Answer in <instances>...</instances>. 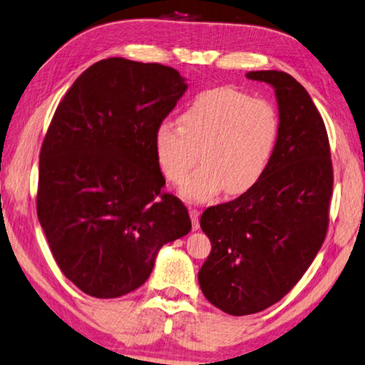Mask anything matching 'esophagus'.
Segmentation results:
<instances>
[{
  "label": "esophagus",
  "mask_w": 365,
  "mask_h": 365,
  "mask_svg": "<svg viewBox=\"0 0 365 365\" xmlns=\"http://www.w3.org/2000/svg\"><path fill=\"white\" fill-rule=\"evenodd\" d=\"M189 215H190V220H192V228L194 230H199V212L197 209H189Z\"/></svg>",
  "instance_id": "1"
}]
</instances>
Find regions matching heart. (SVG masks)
<instances>
[{"label": "heart", "instance_id": "obj_1", "mask_svg": "<svg viewBox=\"0 0 365 365\" xmlns=\"http://www.w3.org/2000/svg\"><path fill=\"white\" fill-rule=\"evenodd\" d=\"M175 122L155 130V156L161 173L179 184L197 161L200 166L181 187L189 200H209L222 187L243 194L259 181L276 150L280 120L266 99L233 88L200 93Z\"/></svg>", "mask_w": 365, "mask_h": 365}]
</instances>
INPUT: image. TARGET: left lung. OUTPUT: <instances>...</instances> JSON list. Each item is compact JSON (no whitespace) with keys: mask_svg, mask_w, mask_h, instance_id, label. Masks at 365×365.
Wrapping results in <instances>:
<instances>
[{"mask_svg":"<svg viewBox=\"0 0 365 365\" xmlns=\"http://www.w3.org/2000/svg\"><path fill=\"white\" fill-rule=\"evenodd\" d=\"M246 76L276 91V150L253 187L200 217L212 251L199 285L212 305L235 317L266 310L299 282L327 237L333 194L327 127L307 89L277 70Z\"/></svg>","mask_w":365,"mask_h":365,"instance_id":"8db88e82","label":"left lung"}]
</instances>
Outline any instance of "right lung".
Segmentation results:
<instances>
[{
  "mask_svg": "<svg viewBox=\"0 0 365 365\" xmlns=\"http://www.w3.org/2000/svg\"><path fill=\"white\" fill-rule=\"evenodd\" d=\"M186 89L171 66L114 57L83 71L55 110L37 217L61 272L88 295L138 289L161 246L190 232L182 202L161 192L153 145Z\"/></svg>",
  "mask_w": 365,
  "mask_h": 365,
  "instance_id": "1",
  "label": "right lung"
}]
</instances>
